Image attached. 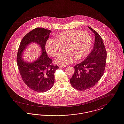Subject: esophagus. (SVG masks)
<instances>
[{"label":"esophagus","instance_id":"obj_1","mask_svg":"<svg viewBox=\"0 0 124 124\" xmlns=\"http://www.w3.org/2000/svg\"><path fill=\"white\" fill-rule=\"evenodd\" d=\"M66 67V66H59L60 68H65Z\"/></svg>","mask_w":124,"mask_h":124}]
</instances>
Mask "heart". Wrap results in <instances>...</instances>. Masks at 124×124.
Returning <instances> with one entry per match:
<instances>
[{"label":"heart","mask_w":124,"mask_h":124,"mask_svg":"<svg viewBox=\"0 0 124 124\" xmlns=\"http://www.w3.org/2000/svg\"><path fill=\"white\" fill-rule=\"evenodd\" d=\"M92 44L90 34L80 30L63 31L55 36V40L49 39L45 44L46 52L53 57L58 56L62 47H65V54H61L56 60L57 64L64 66L73 63L75 59L80 61L89 53Z\"/></svg>","instance_id":"heart-1"}]
</instances>
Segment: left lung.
<instances>
[{
  "instance_id": "1",
  "label": "left lung",
  "mask_w": 124,
  "mask_h": 124,
  "mask_svg": "<svg viewBox=\"0 0 124 124\" xmlns=\"http://www.w3.org/2000/svg\"><path fill=\"white\" fill-rule=\"evenodd\" d=\"M88 27L95 34V44L86 59L74 66L75 72L70 79L71 86L80 91L89 89L99 82L104 74L107 59V52L101 36Z\"/></svg>"
}]
</instances>
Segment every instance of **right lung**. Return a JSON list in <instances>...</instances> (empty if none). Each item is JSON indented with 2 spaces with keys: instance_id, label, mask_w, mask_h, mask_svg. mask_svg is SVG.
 Segmentation results:
<instances>
[{
  "instance_id": "right-lung-1",
  "label": "right lung",
  "mask_w": 124,
  "mask_h": 124,
  "mask_svg": "<svg viewBox=\"0 0 124 124\" xmlns=\"http://www.w3.org/2000/svg\"><path fill=\"white\" fill-rule=\"evenodd\" d=\"M51 31L43 28H36L26 34L19 46L17 64L24 83L31 89L43 92L52 88L54 82V73L59 67L54 65L52 60L48 56L45 45ZM31 42H36L41 47L42 54L33 63H28L22 59V53Z\"/></svg>"
}]
</instances>
